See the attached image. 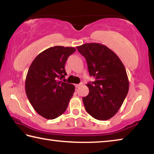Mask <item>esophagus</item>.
<instances>
[{"mask_svg": "<svg viewBox=\"0 0 154 154\" xmlns=\"http://www.w3.org/2000/svg\"><path fill=\"white\" fill-rule=\"evenodd\" d=\"M83 85V83H79V84H76V85H75V87H76L77 88H79V87H80L81 86V85Z\"/></svg>", "mask_w": 154, "mask_h": 154, "instance_id": "34e87169", "label": "esophagus"}]
</instances>
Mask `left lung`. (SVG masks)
<instances>
[{
  "label": "left lung",
  "mask_w": 154,
  "mask_h": 154,
  "mask_svg": "<svg viewBox=\"0 0 154 154\" xmlns=\"http://www.w3.org/2000/svg\"><path fill=\"white\" fill-rule=\"evenodd\" d=\"M77 49L86 59L90 76L96 79L86 85L89 94L83 98L85 110L94 118L107 120L119 111L128 92L126 69L119 57L103 44L85 43Z\"/></svg>",
  "instance_id": "left-lung-1"
}]
</instances>
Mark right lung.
<instances>
[{
  "instance_id": "1",
  "label": "right lung",
  "mask_w": 154,
  "mask_h": 154,
  "mask_svg": "<svg viewBox=\"0 0 154 154\" xmlns=\"http://www.w3.org/2000/svg\"><path fill=\"white\" fill-rule=\"evenodd\" d=\"M75 51L73 47H51L38 54L29 67L26 94L34 109L44 118L55 119L66 110L75 86L60 80L66 75L67 58Z\"/></svg>"
}]
</instances>
